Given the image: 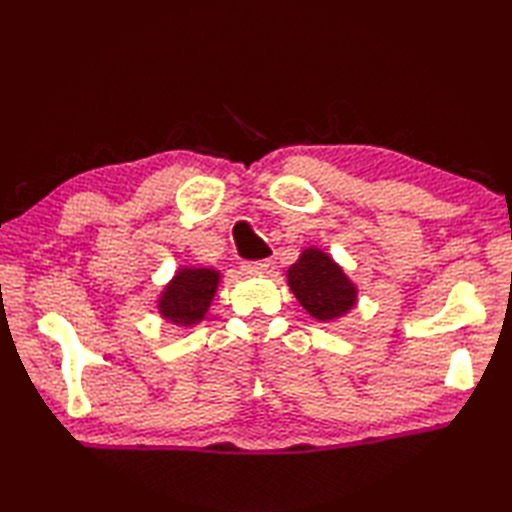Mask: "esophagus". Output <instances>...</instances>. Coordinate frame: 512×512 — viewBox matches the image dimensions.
Wrapping results in <instances>:
<instances>
[{"instance_id": "34e87169", "label": "esophagus", "mask_w": 512, "mask_h": 512, "mask_svg": "<svg viewBox=\"0 0 512 512\" xmlns=\"http://www.w3.org/2000/svg\"><path fill=\"white\" fill-rule=\"evenodd\" d=\"M270 268H273V262H270V259H259V262H244L242 264V270L246 275H264Z\"/></svg>"}]
</instances>
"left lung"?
<instances>
[{
    "label": "left lung",
    "instance_id": "obj_1",
    "mask_svg": "<svg viewBox=\"0 0 512 512\" xmlns=\"http://www.w3.org/2000/svg\"><path fill=\"white\" fill-rule=\"evenodd\" d=\"M288 286L317 321H334L356 306V286L319 248H306L288 268Z\"/></svg>",
    "mask_w": 512,
    "mask_h": 512
}]
</instances>
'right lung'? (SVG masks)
<instances>
[{"label":"right lung","mask_w":512,"mask_h":512,"mask_svg":"<svg viewBox=\"0 0 512 512\" xmlns=\"http://www.w3.org/2000/svg\"><path fill=\"white\" fill-rule=\"evenodd\" d=\"M217 284L220 273L213 268H180L160 292V317L180 328L198 325L211 306Z\"/></svg>","instance_id":"right-lung-1"}]
</instances>
